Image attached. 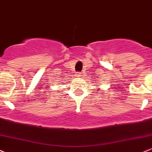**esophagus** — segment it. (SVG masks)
<instances>
[{"label": "esophagus", "instance_id": "obj_1", "mask_svg": "<svg viewBox=\"0 0 152 152\" xmlns=\"http://www.w3.org/2000/svg\"><path fill=\"white\" fill-rule=\"evenodd\" d=\"M80 74H81L80 72H77L76 74H75V75H76L77 77H80Z\"/></svg>", "mask_w": 152, "mask_h": 152}]
</instances>
